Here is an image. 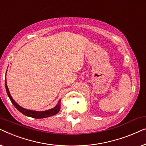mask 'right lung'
<instances>
[{
    "label": "right lung",
    "instance_id": "right-lung-1",
    "mask_svg": "<svg viewBox=\"0 0 146 146\" xmlns=\"http://www.w3.org/2000/svg\"><path fill=\"white\" fill-rule=\"evenodd\" d=\"M5 87H6V90H7V93L8 94V96L10 98V100H11L12 103L14 104V106H15L17 110H19V111L26 116L32 117V118H47V117L53 116V115H55L57 114L59 112V110H60V102L61 100H59L57 105L54 107L52 109L46 110V111H42V112H37V111H33V110H30L25 109V108L21 107V106L18 105V104L16 103V102L13 100V98H12V96L10 94L9 88L7 87V81L5 79Z\"/></svg>",
    "mask_w": 146,
    "mask_h": 146
}]
</instances>
